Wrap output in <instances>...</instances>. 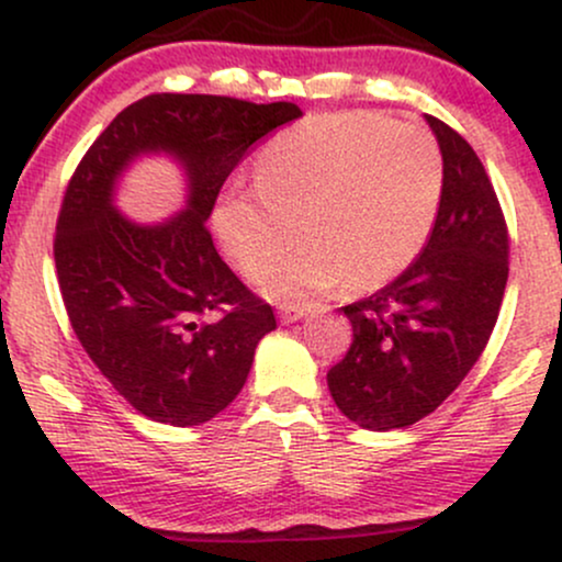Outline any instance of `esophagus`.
Masks as SVG:
<instances>
[{"label": "esophagus", "instance_id": "34e87169", "mask_svg": "<svg viewBox=\"0 0 562 562\" xmlns=\"http://www.w3.org/2000/svg\"><path fill=\"white\" fill-rule=\"evenodd\" d=\"M306 311L308 308L303 306V303H280V306H277V314H280L282 322H299L306 316Z\"/></svg>", "mask_w": 562, "mask_h": 562}]
</instances>
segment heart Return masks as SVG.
Instances as JSON below:
<instances>
[{
  "label": "heart",
  "mask_w": 562,
  "mask_h": 562,
  "mask_svg": "<svg viewBox=\"0 0 562 562\" xmlns=\"http://www.w3.org/2000/svg\"><path fill=\"white\" fill-rule=\"evenodd\" d=\"M252 188L214 209L227 259L280 295L371 290L390 282L427 243L442 199V154L418 125L376 112H335L280 133L256 159Z\"/></svg>",
  "instance_id": "obj_1"
}]
</instances>
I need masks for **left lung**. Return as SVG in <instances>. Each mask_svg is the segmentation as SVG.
Returning <instances> with one entry per match:
<instances>
[{
    "label": "left lung",
    "instance_id": "obj_1",
    "mask_svg": "<svg viewBox=\"0 0 562 562\" xmlns=\"http://www.w3.org/2000/svg\"><path fill=\"white\" fill-rule=\"evenodd\" d=\"M427 123L442 151L435 229L401 277L342 308L353 342L327 371L337 408L371 431L442 405L486 348L508 282V225L482 159L442 120Z\"/></svg>",
    "mask_w": 562,
    "mask_h": 562
}]
</instances>
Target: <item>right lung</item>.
Wrapping results in <instances>:
<instances>
[{
    "label": "right lung",
    "mask_w": 562,
    "mask_h": 562,
    "mask_svg": "<svg viewBox=\"0 0 562 562\" xmlns=\"http://www.w3.org/2000/svg\"><path fill=\"white\" fill-rule=\"evenodd\" d=\"M301 117L290 101L148 93L78 161L54 233V267L78 342L138 414L195 427L235 401L274 311L216 254L206 220L229 172L263 135ZM170 150L192 178L189 209L140 228L111 186L144 150Z\"/></svg>",
    "instance_id": "add662e5"
}]
</instances>
